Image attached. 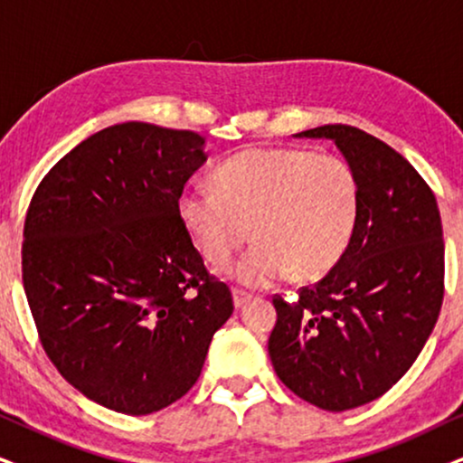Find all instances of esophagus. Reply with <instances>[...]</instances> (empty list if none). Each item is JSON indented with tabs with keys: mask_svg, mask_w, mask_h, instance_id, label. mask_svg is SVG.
<instances>
[{
	"mask_svg": "<svg viewBox=\"0 0 463 463\" xmlns=\"http://www.w3.org/2000/svg\"><path fill=\"white\" fill-rule=\"evenodd\" d=\"M251 299V295L250 292H245V290H239V288H235L232 290V301H235V307L239 309V307H243L245 303H248Z\"/></svg>",
	"mask_w": 463,
	"mask_h": 463,
	"instance_id": "obj_1",
	"label": "esophagus"
}]
</instances>
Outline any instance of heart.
Masks as SVG:
<instances>
[{
  "label": "heart",
  "instance_id": "1",
  "mask_svg": "<svg viewBox=\"0 0 463 463\" xmlns=\"http://www.w3.org/2000/svg\"><path fill=\"white\" fill-rule=\"evenodd\" d=\"M356 209L353 168L303 149H245L215 171V188L192 184L179 196L181 224L209 262L231 259L251 226L256 243L228 269L250 288L329 273L348 248Z\"/></svg>",
  "mask_w": 463,
  "mask_h": 463
}]
</instances>
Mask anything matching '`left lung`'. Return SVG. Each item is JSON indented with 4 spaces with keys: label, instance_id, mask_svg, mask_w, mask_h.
Masks as SVG:
<instances>
[{
    "label": "left lung",
    "instance_id": "obj_1",
    "mask_svg": "<svg viewBox=\"0 0 463 463\" xmlns=\"http://www.w3.org/2000/svg\"><path fill=\"white\" fill-rule=\"evenodd\" d=\"M337 145L359 185L353 237L335 267L295 301L273 297V370L329 412L384 395L434 331L444 295L442 222L434 192L387 143L333 124L295 134Z\"/></svg>",
    "mask_w": 463,
    "mask_h": 463
}]
</instances>
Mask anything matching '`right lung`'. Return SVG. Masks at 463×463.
<instances>
[{
	"instance_id": "obj_1",
	"label": "right lung",
	"mask_w": 463,
	"mask_h": 463,
	"mask_svg": "<svg viewBox=\"0 0 463 463\" xmlns=\"http://www.w3.org/2000/svg\"><path fill=\"white\" fill-rule=\"evenodd\" d=\"M204 162L201 134L128 121L76 145L29 203L23 286L40 342L115 412L151 414L188 393L235 309L179 218Z\"/></svg>"
}]
</instances>
